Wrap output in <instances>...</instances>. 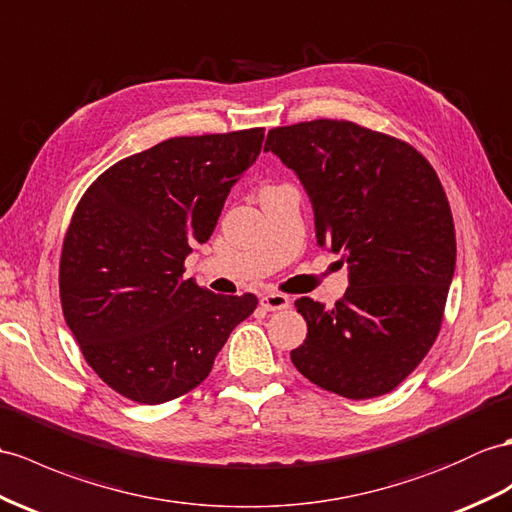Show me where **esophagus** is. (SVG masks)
Returning <instances> with one entry per match:
<instances>
[{"mask_svg":"<svg viewBox=\"0 0 512 512\" xmlns=\"http://www.w3.org/2000/svg\"><path fill=\"white\" fill-rule=\"evenodd\" d=\"M260 306L265 310H284L291 306V297L282 295V293H265L260 297Z\"/></svg>","mask_w":512,"mask_h":512,"instance_id":"obj_1","label":"esophagus"}]
</instances>
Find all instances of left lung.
Returning <instances> with one entry per match:
<instances>
[{
  "label": "left lung",
  "mask_w": 512,
  "mask_h": 512,
  "mask_svg": "<svg viewBox=\"0 0 512 512\" xmlns=\"http://www.w3.org/2000/svg\"><path fill=\"white\" fill-rule=\"evenodd\" d=\"M265 152L297 173L317 243L350 267V286L332 308L295 302L308 334L293 365L350 400L391 393L436 341L456 267L439 176L413 145L343 119L273 128Z\"/></svg>",
  "instance_id": "obj_1"
}]
</instances>
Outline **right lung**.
<instances>
[{
  "mask_svg": "<svg viewBox=\"0 0 512 512\" xmlns=\"http://www.w3.org/2000/svg\"><path fill=\"white\" fill-rule=\"evenodd\" d=\"M265 130L176 136L119 160L82 195L60 256V302L86 363L112 391L162 404L202 384L256 295L184 278Z\"/></svg>",
  "mask_w": 512,
  "mask_h": 512,
  "instance_id": "right-lung-1",
  "label": "right lung"
}]
</instances>
